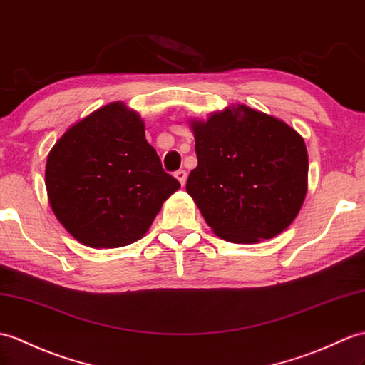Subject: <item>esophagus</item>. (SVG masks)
<instances>
[{
    "mask_svg": "<svg viewBox=\"0 0 365 365\" xmlns=\"http://www.w3.org/2000/svg\"><path fill=\"white\" fill-rule=\"evenodd\" d=\"M175 179L180 182V185H185L186 182V171H183V169H179V171H175Z\"/></svg>",
    "mask_w": 365,
    "mask_h": 365,
    "instance_id": "1",
    "label": "esophagus"
}]
</instances>
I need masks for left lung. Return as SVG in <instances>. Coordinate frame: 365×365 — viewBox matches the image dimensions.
<instances>
[{
  "label": "left lung",
  "instance_id": "left-lung-1",
  "mask_svg": "<svg viewBox=\"0 0 365 365\" xmlns=\"http://www.w3.org/2000/svg\"><path fill=\"white\" fill-rule=\"evenodd\" d=\"M190 124L197 166L186 191L213 233L255 244L286 230L308 191V152L300 133L242 104Z\"/></svg>",
  "mask_w": 365,
  "mask_h": 365
}]
</instances>
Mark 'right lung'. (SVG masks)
Instances as JSON below:
<instances>
[{
    "mask_svg": "<svg viewBox=\"0 0 365 365\" xmlns=\"http://www.w3.org/2000/svg\"><path fill=\"white\" fill-rule=\"evenodd\" d=\"M45 185L58 222L95 249L141 240L163 202L180 188L146 141L140 115L120 101L58 138L46 158Z\"/></svg>",
    "mask_w": 365,
    "mask_h": 365,
    "instance_id": "1",
    "label": "right lung"
}]
</instances>
